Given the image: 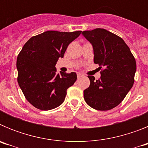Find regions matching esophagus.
<instances>
[{"label": "esophagus", "mask_w": 148, "mask_h": 148, "mask_svg": "<svg viewBox=\"0 0 148 148\" xmlns=\"http://www.w3.org/2000/svg\"><path fill=\"white\" fill-rule=\"evenodd\" d=\"M82 76H83V75H82V73H77V77H78V78H81Z\"/></svg>", "instance_id": "obj_1"}]
</instances>
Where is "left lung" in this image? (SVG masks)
Listing matches in <instances>:
<instances>
[{
  "label": "left lung",
  "mask_w": 148,
  "mask_h": 148,
  "mask_svg": "<svg viewBox=\"0 0 148 148\" xmlns=\"http://www.w3.org/2000/svg\"><path fill=\"white\" fill-rule=\"evenodd\" d=\"M83 35L92 45L94 63L99 64L101 77L88 75L90 85L84 91L86 103L98 110L118 106L134 83L136 63L126 43L118 35L104 29L84 31Z\"/></svg>",
  "instance_id": "left-lung-1"
}]
</instances>
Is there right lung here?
Returning <instances> with one entry per match:
<instances>
[{"label":"right lung","mask_w":148,"mask_h":148,"mask_svg":"<svg viewBox=\"0 0 148 148\" xmlns=\"http://www.w3.org/2000/svg\"><path fill=\"white\" fill-rule=\"evenodd\" d=\"M81 33L47 31L29 39L18 54V83L26 99L37 109L49 110L61 105L66 90L76 81L75 73H57L56 64Z\"/></svg>","instance_id":"add662e5"}]
</instances>
